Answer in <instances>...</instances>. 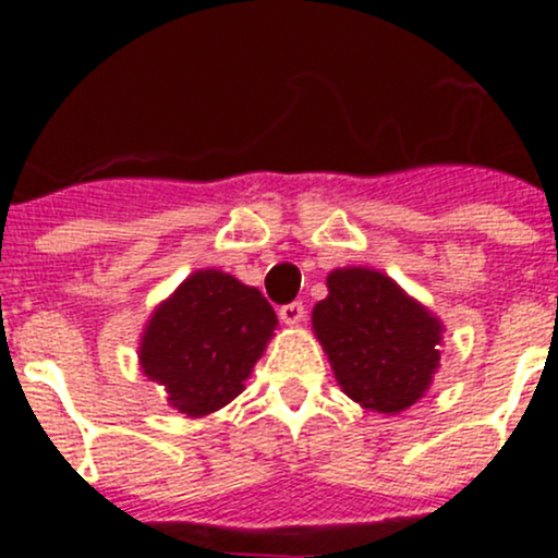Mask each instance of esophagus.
<instances>
[{"instance_id": "obj_1", "label": "esophagus", "mask_w": 558, "mask_h": 558, "mask_svg": "<svg viewBox=\"0 0 558 558\" xmlns=\"http://www.w3.org/2000/svg\"><path fill=\"white\" fill-rule=\"evenodd\" d=\"M278 315H280V320H283V324L294 326V324H300L302 318H305V305H302V302H289V305L280 307Z\"/></svg>"}]
</instances>
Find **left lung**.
<instances>
[{"mask_svg": "<svg viewBox=\"0 0 558 558\" xmlns=\"http://www.w3.org/2000/svg\"><path fill=\"white\" fill-rule=\"evenodd\" d=\"M326 286L313 329L342 391L391 415L418 402L440 362V320L375 269H335Z\"/></svg>", "mask_w": 558, "mask_h": 558, "instance_id": "left-lung-1", "label": "left lung"}]
</instances>
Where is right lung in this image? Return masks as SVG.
<instances>
[{"label":"right lung","mask_w":558,"mask_h":558,"mask_svg":"<svg viewBox=\"0 0 558 558\" xmlns=\"http://www.w3.org/2000/svg\"><path fill=\"white\" fill-rule=\"evenodd\" d=\"M278 326L262 291L218 269L185 278L154 313L140 364L185 415L213 413L243 391V380Z\"/></svg>","instance_id":"1"}]
</instances>
